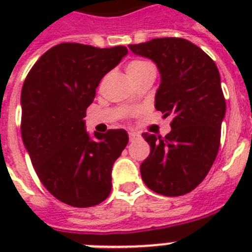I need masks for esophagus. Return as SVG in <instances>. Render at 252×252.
Instances as JSON below:
<instances>
[{
	"label": "esophagus",
	"mask_w": 252,
	"mask_h": 252,
	"mask_svg": "<svg viewBox=\"0 0 252 252\" xmlns=\"http://www.w3.org/2000/svg\"><path fill=\"white\" fill-rule=\"evenodd\" d=\"M140 137V134H137L136 132H129V141H134Z\"/></svg>",
	"instance_id": "34e87169"
}]
</instances>
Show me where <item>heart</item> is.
Instances as JSON below:
<instances>
[{"instance_id":"1","label":"heart","mask_w":252,"mask_h":252,"mask_svg":"<svg viewBox=\"0 0 252 252\" xmlns=\"http://www.w3.org/2000/svg\"><path fill=\"white\" fill-rule=\"evenodd\" d=\"M152 64L148 63V61H144V60H133L130 61L129 64L126 65V73H128V76L132 81L134 78H137L138 76H141L146 70H149L152 69Z\"/></svg>"}]
</instances>
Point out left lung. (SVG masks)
<instances>
[{
    "label": "left lung",
    "instance_id": "obj_1",
    "mask_svg": "<svg viewBox=\"0 0 252 252\" xmlns=\"http://www.w3.org/2000/svg\"><path fill=\"white\" fill-rule=\"evenodd\" d=\"M129 49L157 64L156 110L172 116L165 137L142 133L150 154L140 166L141 178L159 195H186L203 182L219 153L226 111L219 69L203 49L182 37L152 39Z\"/></svg>",
    "mask_w": 252,
    "mask_h": 252
}]
</instances>
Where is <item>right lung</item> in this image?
<instances>
[{
	"label": "right lung",
	"instance_id": "right-lung-1",
	"mask_svg": "<svg viewBox=\"0 0 252 252\" xmlns=\"http://www.w3.org/2000/svg\"><path fill=\"white\" fill-rule=\"evenodd\" d=\"M128 53L61 43L35 63L22 87L21 132L39 179L57 200L89 208L108 197L114 162L128 144L124 129L85 130L99 82Z\"/></svg>",
	"mask_w": 252,
	"mask_h": 252
}]
</instances>
